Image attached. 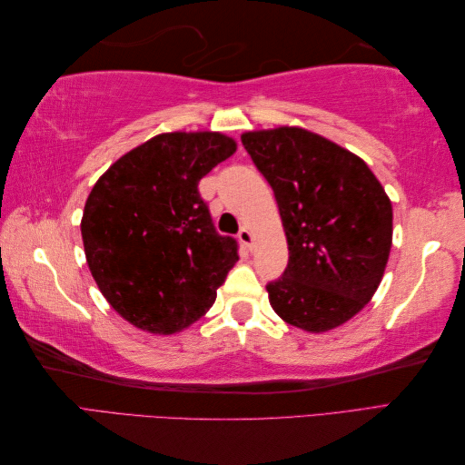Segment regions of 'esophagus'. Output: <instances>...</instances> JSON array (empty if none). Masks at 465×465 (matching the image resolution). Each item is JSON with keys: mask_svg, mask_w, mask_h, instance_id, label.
<instances>
[{"mask_svg": "<svg viewBox=\"0 0 465 465\" xmlns=\"http://www.w3.org/2000/svg\"><path fill=\"white\" fill-rule=\"evenodd\" d=\"M238 240L242 242V245L245 250H252L253 248V235L252 232L248 230V227H242L240 233H238Z\"/></svg>", "mask_w": 465, "mask_h": 465, "instance_id": "obj_1", "label": "esophagus"}]
</instances>
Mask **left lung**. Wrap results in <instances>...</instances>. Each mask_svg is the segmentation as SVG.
<instances>
[{"instance_id":"obj_1","label":"left lung","mask_w":465,"mask_h":465,"mask_svg":"<svg viewBox=\"0 0 465 465\" xmlns=\"http://www.w3.org/2000/svg\"><path fill=\"white\" fill-rule=\"evenodd\" d=\"M242 143L272 185L288 240V268L265 285L273 312L310 333L338 328L383 278L388 193L361 157L303 127L245 132Z\"/></svg>"}]
</instances>
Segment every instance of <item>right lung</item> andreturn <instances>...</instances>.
I'll use <instances>...</instances> for the list:
<instances>
[{
    "instance_id": "1",
    "label": "right lung",
    "mask_w": 465,
    "mask_h": 465,
    "mask_svg": "<svg viewBox=\"0 0 465 465\" xmlns=\"http://www.w3.org/2000/svg\"><path fill=\"white\" fill-rule=\"evenodd\" d=\"M235 150L220 132L160 134L112 163L87 195V265L107 303L135 328H190L238 262V243L215 232L197 192Z\"/></svg>"
}]
</instances>
